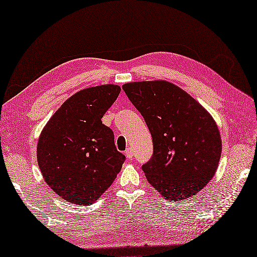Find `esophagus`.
<instances>
[{"label": "esophagus", "instance_id": "esophagus-1", "mask_svg": "<svg viewBox=\"0 0 257 257\" xmlns=\"http://www.w3.org/2000/svg\"><path fill=\"white\" fill-rule=\"evenodd\" d=\"M125 157H127L128 159H133L134 158V151L130 149V148H128L127 151H125Z\"/></svg>", "mask_w": 257, "mask_h": 257}]
</instances>
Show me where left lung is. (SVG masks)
<instances>
[{
    "label": "left lung",
    "mask_w": 257,
    "mask_h": 257,
    "mask_svg": "<svg viewBox=\"0 0 257 257\" xmlns=\"http://www.w3.org/2000/svg\"><path fill=\"white\" fill-rule=\"evenodd\" d=\"M148 124L153 156L142 169L169 201L197 194L216 173L222 141L216 122L189 93L167 81L122 85Z\"/></svg>",
    "instance_id": "1"
}]
</instances>
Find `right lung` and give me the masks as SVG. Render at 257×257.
Instances as JSON below:
<instances>
[{
  "label": "right lung",
  "instance_id": "1",
  "mask_svg": "<svg viewBox=\"0 0 257 257\" xmlns=\"http://www.w3.org/2000/svg\"><path fill=\"white\" fill-rule=\"evenodd\" d=\"M121 88L104 84L83 89L57 109L41 133L38 164L44 181L65 200L90 205L106 191L125 157L101 117Z\"/></svg>",
  "mask_w": 257,
  "mask_h": 257
}]
</instances>
